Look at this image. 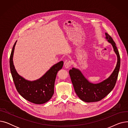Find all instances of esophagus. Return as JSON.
I'll list each match as a JSON object with an SVG mask.
<instances>
[{"label":"esophagus","instance_id":"obj_1","mask_svg":"<svg viewBox=\"0 0 128 128\" xmlns=\"http://www.w3.org/2000/svg\"><path fill=\"white\" fill-rule=\"evenodd\" d=\"M71 61L69 60H67L64 62V65L66 68H68L70 67L71 66Z\"/></svg>","mask_w":128,"mask_h":128}]
</instances>
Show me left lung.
<instances>
[{
    "mask_svg": "<svg viewBox=\"0 0 128 128\" xmlns=\"http://www.w3.org/2000/svg\"><path fill=\"white\" fill-rule=\"evenodd\" d=\"M105 39L110 43L117 57L115 69L111 75L102 82L93 84L87 79L80 70L72 68L69 71L71 80L77 96L85 102H98L112 91L116 84L120 66V58L116 44L112 38L105 32Z\"/></svg>",
    "mask_w": 128,
    "mask_h": 128,
    "instance_id": "obj_1",
    "label": "left lung"
}]
</instances>
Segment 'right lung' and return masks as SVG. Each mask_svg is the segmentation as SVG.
<instances>
[{"mask_svg":"<svg viewBox=\"0 0 128 128\" xmlns=\"http://www.w3.org/2000/svg\"><path fill=\"white\" fill-rule=\"evenodd\" d=\"M16 42L13 45L10 58V71L16 89L20 94L29 102L36 104H44L49 101L53 95L56 74L62 69L63 61L52 66L39 79L32 81L27 80L18 74L13 64V54Z\"/></svg>","mask_w":128,"mask_h":128,"instance_id":"1","label":"right lung"}]
</instances>
